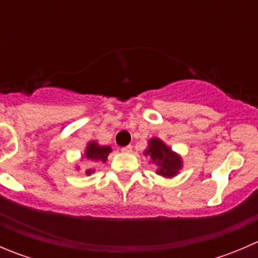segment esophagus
Returning a JSON list of instances; mask_svg holds the SVG:
<instances>
[{
    "label": "esophagus",
    "instance_id": "obj_1",
    "mask_svg": "<svg viewBox=\"0 0 258 258\" xmlns=\"http://www.w3.org/2000/svg\"><path fill=\"white\" fill-rule=\"evenodd\" d=\"M121 151H122V152H123V153H130V152H132V146L128 145V146H126V147H122Z\"/></svg>",
    "mask_w": 258,
    "mask_h": 258
}]
</instances>
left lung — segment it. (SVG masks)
I'll return each instance as SVG.
<instances>
[{
    "mask_svg": "<svg viewBox=\"0 0 258 258\" xmlns=\"http://www.w3.org/2000/svg\"><path fill=\"white\" fill-rule=\"evenodd\" d=\"M145 153L150 155L153 162L158 165V175L165 177H173L177 175V171L182 166L181 158L158 139H152L148 142V150Z\"/></svg>",
    "mask_w": 258,
    "mask_h": 258,
    "instance_id": "1",
    "label": "left lung"
}]
</instances>
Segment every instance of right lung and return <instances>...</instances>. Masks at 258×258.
Returning a JSON list of instances; mask_svg holds the SVG:
<instances>
[{"instance_id":"1","label":"right lung","mask_w":258,"mask_h":258,"mask_svg":"<svg viewBox=\"0 0 258 258\" xmlns=\"http://www.w3.org/2000/svg\"><path fill=\"white\" fill-rule=\"evenodd\" d=\"M110 152V146H98L96 142H91L87 146V148H86V157H87V160L91 161H102V162H106ZM92 172V170H87L86 171V175H91Z\"/></svg>"}]
</instances>
